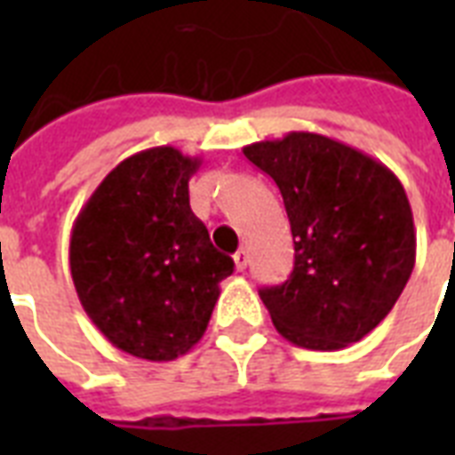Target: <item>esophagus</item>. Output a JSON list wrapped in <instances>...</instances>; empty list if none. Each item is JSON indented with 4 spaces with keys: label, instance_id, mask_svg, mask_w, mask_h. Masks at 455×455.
I'll return each mask as SVG.
<instances>
[{
    "label": "esophagus",
    "instance_id": "obj_1",
    "mask_svg": "<svg viewBox=\"0 0 455 455\" xmlns=\"http://www.w3.org/2000/svg\"><path fill=\"white\" fill-rule=\"evenodd\" d=\"M234 262H235V269H238V271L248 269V264H250L248 250H238V252L234 255Z\"/></svg>",
    "mask_w": 455,
    "mask_h": 455
}]
</instances>
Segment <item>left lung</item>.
I'll list each match as a JSON object with an SVG mask.
<instances>
[{"instance_id":"left-lung-1","label":"left lung","mask_w":455,"mask_h":455,"mask_svg":"<svg viewBox=\"0 0 455 455\" xmlns=\"http://www.w3.org/2000/svg\"><path fill=\"white\" fill-rule=\"evenodd\" d=\"M243 153L276 181L295 243L291 278L259 291L276 331L321 352L366 338L416 264L402 181L380 160L314 132L257 141Z\"/></svg>"}]
</instances>
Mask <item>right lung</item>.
Masks as SVG:
<instances>
[{"mask_svg": "<svg viewBox=\"0 0 455 455\" xmlns=\"http://www.w3.org/2000/svg\"><path fill=\"white\" fill-rule=\"evenodd\" d=\"M200 157L156 146L124 157L77 214L70 276L92 323L146 361L184 356L205 335L234 259L188 205Z\"/></svg>", "mask_w": 455, "mask_h": 455, "instance_id": "1", "label": "right lung"}]
</instances>
